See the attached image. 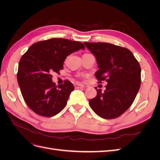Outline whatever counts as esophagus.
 <instances>
[{
  "mask_svg": "<svg viewBox=\"0 0 160 160\" xmlns=\"http://www.w3.org/2000/svg\"><path fill=\"white\" fill-rule=\"evenodd\" d=\"M74 86H75V89H82V88H85V86L83 85L80 84V83H75L74 85Z\"/></svg>",
  "mask_w": 160,
  "mask_h": 160,
  "instance_id": "1",
  "label": "esophagus"
}]
</instances>
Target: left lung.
I'll return each mask as SVG.
<instances>
[{"mask_svg": "<svg viewBox=\"0 0 160 160\" xmlns=\"http://www.w3.org/2000/svg\"><path fill=\"white\" fill-rule=\"evenodd\" d=\"M95 56L99 70L95 77L108 85L104 92L95 88L97 95L89 100L94 112L103 119L117 118L132 105L141 85V67L127 48L108 42H85Z\"/></svg>", "mask_w": 160, "mask_h": 160, "instance_id": "8db88e82", "label": "left lung"}]
</instances>
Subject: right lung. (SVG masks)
Here are the masks:
<instances>
[{
	"mask_svg": "<svg viewBox=\"0 0 160 160\" xmlns=\"http://www.w3.org/2000/svg\"><path fill=\"white\" fill-rule=\"evenodd\" d=\"M85 49L79 41L54 38L32 45L19 61L17 81L23 99L32 111L44 117H52L67 105L74 86L68 80L57 86L52 73H59L66 57Z\"/></svg>",
	"mask_w": 160,
	"mask_h": 160,
	"instance_id": "right-lung-1",
	"label": "right lung"
}]
</instances>
